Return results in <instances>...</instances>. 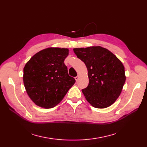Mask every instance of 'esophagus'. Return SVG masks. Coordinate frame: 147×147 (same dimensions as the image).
Returning a JSON list of instances; mask_svg holds the SVG:
<instances>
[{
  "label": "esophagus",
  "instance_id": "34e87169",
  "mask_svg": "<svg viewBox=\"0 0 147 147\" xmlns=\"http://www.w3.org/2000/svg\"><path fill=\"white\" fill-rule=\"evenodd\" d=\"M78 78H79V76H78V75H77V77H75V80H76L77 82L78 80Z\"/></svg>",
  "mask_w": 147,
  "mask_h": 147
}]
</instances>
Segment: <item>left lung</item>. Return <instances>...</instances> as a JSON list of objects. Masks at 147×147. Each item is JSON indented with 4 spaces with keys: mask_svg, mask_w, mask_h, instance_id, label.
Masks as SVG:
<instances>
[{
    "mask_svg": "<svg viewBox=\"0 0 147 147\" xmlns=\"http://www.w3.org/2000/svg\"><path fill=\"white\" fill-rule=\"evenodd\" d=\"M74 51L88 69V86L82 90L87 101L97 109L112 105L126 81L121 62L107 49L100 47L74 48Z\"/></svg>",
    "mask_w": 147,
    "mask_h": 147,
    "instance_id": "1",
    "label": "left lung"
}]
</instances>
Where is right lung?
Listing matches in <instances>:
<instances>
[{"instance_id":"1","label":"right lung","mask_w":147,"mask_h":147,"mask_svg":"<svg viewBox=\"0 0 147 147\" xmlns=\"http://www.w3.org/2000/svg\"><path fill=\"white\" fill-rule=\"evenodd\" d=\"M68 55L67 48H48L36 53L25 65L24 87L37 105L54 107L75 83L64 63Z\"/></svg>"}]
</instances>
